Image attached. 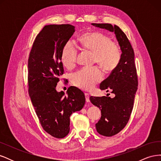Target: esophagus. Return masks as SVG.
I'll use <instances>...</instances> for the list:
<instances>
[{
    "mask_svg": "<svg viewBox=\"0 0 161 161\" xmlns=\"http://www.w3.org/2000/svg\"><path fill=\"white\" fill-rule=\"evenodd\" d=\"M85 99L86 102H90V99H89V93H85Z\"/></svg>",
    "mask_w": 161,
    "mask_h": 161,
    "instance_id": "obj_1",
    "label": "esophagus"
}]
</instances>
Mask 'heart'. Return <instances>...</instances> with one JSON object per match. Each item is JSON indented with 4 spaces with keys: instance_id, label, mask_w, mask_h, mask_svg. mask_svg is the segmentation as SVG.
Here are the masks:
<instances>
[{
    "instance_id": "1",
    "label": "heart",
    "mask_w": 161,
    "mask_h": 161,
    "mask_svg": "<svg viewBox=\"0 0 161 161\" xmlns=\"http://www.w3.org/2000/svg\"><path fill=\"white\" fill-rule=\"evenodd\" d=\"M82 50L93 53V63L99 65L106 73L114 71L118 66L121 52L118 43L105 34L97 31L85 32L78 39ZM78 52L70 42H66L61 52V62L66 69H71L76 62ZM103 79V72L98 67L83 69L72 75V82L75 86L89 91Z\"/></svg>"
}]
</instances>
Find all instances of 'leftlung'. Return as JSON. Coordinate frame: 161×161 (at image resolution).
Listing matches in <instances>:
<instances>
[{
  "instance_id": "1",
  "label": "left lung",
  "mask_w": 161,
  "mask_h": 161,
  "mask_svg": "<svg viewBox=\"0 0 161 161\" xmlns=\"http://www.w3.org/2000/svg\"><path fill=\"white\" fill-rule=\"evenodd\" d=\"M97 27L114 32L121 51L118 66L100 85L101 90L111 91L109 95L90 97L94 105L101 109V117L95 124L97 132L104 136L119 133L128 124L138 89V76L134 63V52L127 36L117 25L109 23H92Z\"/></svg>"
}]
</instances>
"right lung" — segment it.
Masks as SVG:
<instances>
[{
	"mask_svg": "<svg viewBox=\"0 0 161 161\" xmlns=\"http://www.w3.org/2000/svg\"><path fill=\"white\" fill-rule=\"evenodd\" d=\"M69 24L44 26L34 41L28 59L29 93L43 129L56 138L70 131V117L85 103L83 92L70 86L64 92L56 87L64 74L61 52L75 33Z\"/></svg>",
	"mask_w": 161,
	"mask_h": 161,
	"instance_id": "add662e5",
	"label": "right lung"
}]
</instances>
